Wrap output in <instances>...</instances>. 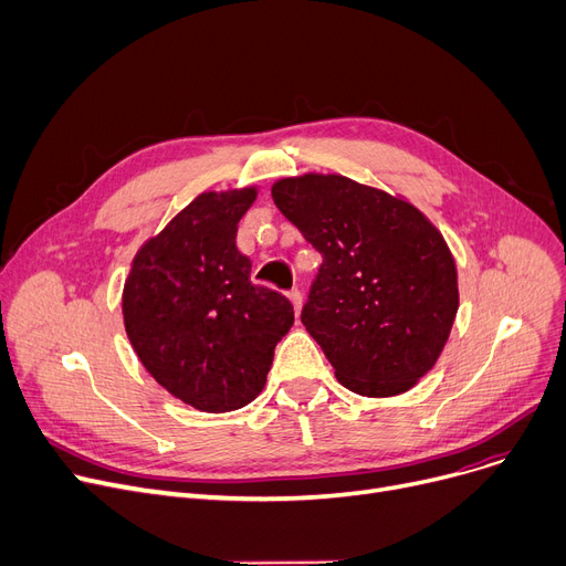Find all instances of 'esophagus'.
Segmentation results:
<instances>
[{
	"mask_svg": "<svg viewBox=\"0 0 566 566\" xmlns=\"http://www.w3.org/2000/svg\"><path fill=\"white\" fill-rule=\"evenodd\" d=\"M287 297H290V302H292L294 311L302 313V304H304V294H302V290H297V287L290 290V292H287Z\"/></svg>",
	"mask_w": 566,
	"mask_h": 566,
	"instance_id": "esophagus-1",
	"label": "esophagus"
}]
</instances>
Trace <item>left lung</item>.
I'll list each match as a JSON object with an SVG mask.
<instances>
[{"label":"left lung","instance_id":"1","mask_svg":"<svg viewBox=\"0 0 566 566\" xmlns=\"http://www.w3.org/2000/svg\"><path fill=\"white\" fill-rule=\"evenodd\" d=\"M272 198L325 258L302 322L338 382L366 398L410 391L459 313L442 232L408 198L334 172L283 177Z\"/></svg>","mask_w":566,"mask_h":566}]
</instances>
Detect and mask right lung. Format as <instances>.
<instances>
[{"mask_svg": "<svg viewBox=\"0 0 566 566\" xmlns=\"http://www.w3.org/2000/svg\"><path fill=\"white\" fill-rule=\"evenodd\" d=\"M258 186L205 191L149 237L122 292L126 336L151 378L200 412H232L262 391L294 322L281 292L251 283L237 226Z\"/></svg>", "mask_w": 566, "mask_h": 566, "instance_id": "1", "label": "right lung"}]
</instances>
